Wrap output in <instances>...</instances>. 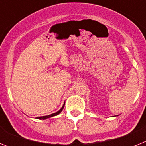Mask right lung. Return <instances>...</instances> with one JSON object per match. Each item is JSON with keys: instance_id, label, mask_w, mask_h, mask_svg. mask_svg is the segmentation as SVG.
Instances as JSON below:
<instances>
[{"instance_id": "1", "label": "right lung", "mask_w": 146, "mask_h": 146, "mask_svg": "<svg viewBox=\"0 0 146 146\" xmlns=\"http://www.w3.org/2000/svg\"><path fill=\"white\" fill-rule=\"evenodd\" d=\"M64 104L63 105V107L61 108V109L59 110V111H58L57 113H53V114H51V115H46V116H42V117H37V119H40V120H44V119H47V118H51V117H53V116H55V115H58L59 113H60V112L63 110V109H64Z\"/></svg>"}]
</instances>
